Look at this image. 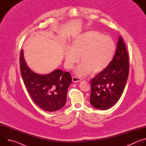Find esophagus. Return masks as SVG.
Wrapping results in <instances>:
<instances>
[{"label": "esophagus", "mask_w": 146, "mask_h": 146, "mask_svg": "<svg viewBox=\"0 0 146 146\" xmlns=\"http://www.w3.org/2000/svg\"><path fill=\"white\" fill-rule=\"evenodd\" d=\"M81 80L80 78L77 77H76V76L73 77V78H72V81H73L74 82H78L81 81Z\"/></svg>", "instance_id": "1"}]
</instances>
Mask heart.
<instances>
[{"instance_id": "obj_1", "label": "heart", "mask_w": 146, "mask_h": 146, "mask_svg": "<svg viewBox=\"0 0 146 146\" xmlns=\"http://www.w3.org/2000/svg\"><path fill=\"white\" fill-rule=\"evenodd\" d=\"M116 50L115 43L109 36L96 31H89L76 36L63 52L65 64L72 69L79 61L82 62L74 70L80 77L105 69L113 59Z\"/></svg>"}]
</instances>
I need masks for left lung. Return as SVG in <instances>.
<instances>
[{
  "instance_id": "1",
  "label": "left lung",
  "mask_w": 146,
  "mask_h": 146,
  "mask_svg": "<svg viewBox=\"0 0 146 146\" xmlns=\"http://www.w3.org/2000/svg\"><path fill=\"white\" fill-rule=\"evenodd\" d=\"M129 56L119 36L115 55L109 65L91 80L90 103L95 109L106 110L121 98L129 74Z\"/></svg>"
}]
</instances>
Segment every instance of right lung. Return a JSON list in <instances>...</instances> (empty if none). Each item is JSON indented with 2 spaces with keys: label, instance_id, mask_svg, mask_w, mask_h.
<instances>
[{
  "label": "right lung",
  "instance_id": "right-lung-1",
  "mask_svg": "<svg viewBox=\"0 0 146 146\" xmlns=\"http://www.w3.org/2000/svg\"><path fill=\"white\" fill-rule=\"evenodd\" d=\"M20 70L25 87L32 100L43 110L52 112L63 108L72 80L68 72L55 69L47 74L34 72L28 66L21 51Z\"/></svg>",
  "mask_w": 146,
  "mask_h": 146
}]
</instances>
